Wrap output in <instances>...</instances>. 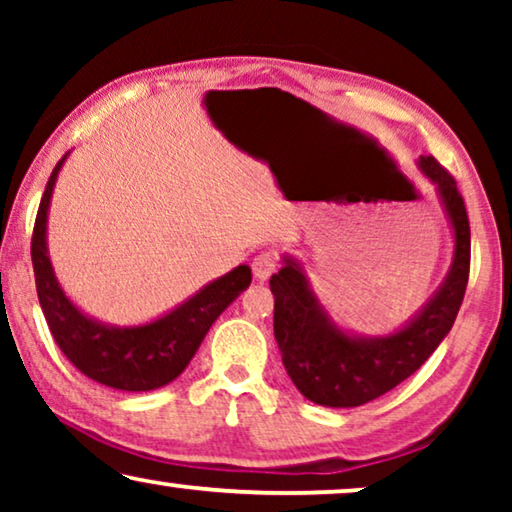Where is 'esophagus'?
<instances>
[{"label": "esophagus", "mask_w": 512, "mask_h": 512, "mask_svg": "<svg viewBox=\"0 0 512 512\" xmlns=\"http://www.w3.org/2000/svg\"><path fill=\"white\" fill-rule=\"evenodd\" d=\"M279 268V256L275 254V251H261L254 261H251V270H254V277L261 279V282H265V279H270L272 272H277Z\"/></svg>", "instance_id": "1"}]
</instances>
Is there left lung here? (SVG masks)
I'll list each match as a JSON object with an SVG mask.
<instances>
[{"instance_id":"8db88e82","label":"left lung","mask_w":512,"mask_h":512,"mask_svg":"<svg viewBox=\"0 0 512 512\" xmlns=\"http://www.w3.org/2000/svg\"><path fill=\"white\" fill-rule=\"evenodd\" d=\"M419 167L438 186L454 228V261L445 284L408 326L387 338H352L331 324L307 286L300 265L286 258L272 275L275 338L300 394L328 408H356L375 401L415 373L450 333L471 270V226L457 181L433 156Z\"/></svg>"}]
</instances>
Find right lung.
I'll use <instances>...</instances> for the list:
<instances>
[{
    "label": "right lung",
    "mask_w": 512,
    "mask_h": 512,
    "mask_svg": "<svg viewBox=\"0 0 512 512\" xmlns=\"http://www.w3.org/2000/svg\"><path fill=\"white\" fill-rule=\"evenodd\" d=\"M65 158L62 156L51 172L32 230L34 282L55 345L83 375L104 387L121 391L165 387L184 373L216 317L251 284V270L247 265H237L177 310L146 326L114 328L88 319L62 293L46 256L48 202Z\"/></svg>",
    "instance_id": "1"
}]
</instances>
